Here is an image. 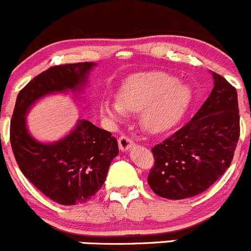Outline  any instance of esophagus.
Returning <instances> with one entry per match:
<instances>
[{
    "label": "esophagus",
    "instance_id": "1",
    "mask_svg": "<svg viewBox=\"0 0 251 251\" xmlns=\"http://www.w3.org/2000/svg\"><path fill=\"white\" fill-rule=\"evenodd\" d=\"M133 145H134V141L131 140L129 136L122 135L118 138V146H120L121 151H128Z\"/></svg>",
    "mask_w": 251,
    "mask_h": 251
}]
</instances>
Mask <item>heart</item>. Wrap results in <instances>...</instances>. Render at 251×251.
<instances>
[{"instance_id": "heart-1", "label": "heart", "mask_w": 251, "mask_h": 251, "mask_svg": "<svg viewBox=\"0 0 251 251\" xmlns=\"http://www.w3.org/2000/svg\"><path fill=\"white\" fill-rule=\"evenodd\" d=\"M192 101V89L185 82L162 71L134 75L125 82L121 99L106 98L101 112L112 121L141 111V125L150 133H162L179 122Z\"/></svg>"}]
</instances>
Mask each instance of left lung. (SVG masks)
I'll list each match as a JSON object with an SVG mask.
<instances>
[{"label":"left lung","instance_id":"obj_1","mask_svg":"<svg viewBox=\"0 0 251 251\" xmlns=\"http://www.w3.org/2000/svg\"><path fill=\"white\" fill-rule=\"evenodd\" d=\"M213 77V90L192 120L152 147L154 164L147 182L159 197H195L231 164L241 130L237 90L220 75Z\"/></svg>","mask_w":251,"mask_h":251}]
</instances>
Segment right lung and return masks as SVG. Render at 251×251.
<instances>
[{"mask_svg":"<svg viewBox=\"0 0 251 251\" xmlns=\"http://www.w3.org/2000/svg\"><path fill=\"white\" fill-rule=\"evenodd\" d=\"M94 63L65 64L49 68L19 92L10 121V145L15 161L29 181L61 205L89 201L104 185L118 144L110 131L86 120L61 140L43 144L26 128L33 102L51 93L81 90Z\"/></svg>","mask_w":251,"mask_h":251,"instance_id":"add662e5","label":"right lung"}]
</instances>
